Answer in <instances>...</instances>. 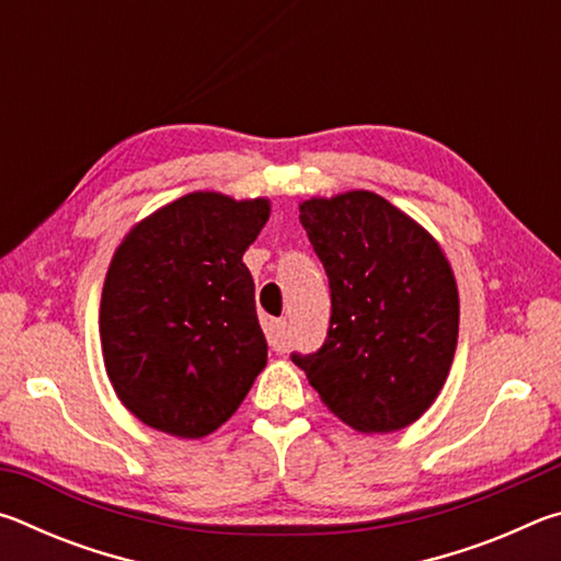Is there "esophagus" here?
<instances>
[{"instance_id":"34e87169","label":"esophagus","mask_w":561,"mask_h":561,"mask_svg":"<svg viewBox=\"0 0 561 561\" xmlns=\"http://www.w3.org/2000/svg\"><path fill=\"white\" fill-rule=\"evenodd\" d=\"M267 341L274 351H287L289 346V327L284 319H272L267 327Z\"/></svg>"}]
</instances>
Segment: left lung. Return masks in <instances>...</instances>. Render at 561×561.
I'll list each match as a JSON object with an SVG mask.
<instances>
[{
    "label": "left lung",
    "instance_id": "1",
    "mask_svg": "<svg viewBox=\"0 0 561 561\" xmlns=\"http://www.w3.org/2000/svg\"><path fill=\"white\" fill-rule=\"evenodd\" d=\"M331 289L324 346L291 360L358 433L415 423L443 391L458 346V284L438 240L371 190L299 203Z\"/></svg>",
    "mask_w": 561,
    "mask_h": 561
}]
</instances>
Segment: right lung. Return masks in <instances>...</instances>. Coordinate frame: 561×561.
I'll return each instance as SVG.
<instances>
[{
	"mask_svg": "<svg viewBox=\"0 0 561 561\" xmlns=\"http://www.w3.org/2000/svg\"><path fill=\"white\" fill-rule=\"evenodd\" d=\"M270 213L267 197L197 190L133 225L113 252L99 311L103 364L148 428L205 438L267 366L242 254Z\"/></svg>",
	"mask_w": 561,
	"mask_h": 561,
	"instance_id": "1",
	"label": "right lung"
}]
</instances>
